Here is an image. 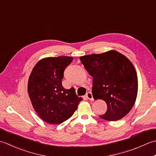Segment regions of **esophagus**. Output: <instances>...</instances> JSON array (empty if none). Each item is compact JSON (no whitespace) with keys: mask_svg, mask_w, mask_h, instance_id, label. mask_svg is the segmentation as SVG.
Returning <instances> with one entry per match:
<instances>
[{"mask_svg":"<svg viewBox=\"0 0 156 156\" xmlns=\"http://www.w3.org/2000/svg\"><path fill=\"white\" fill-rule=\"evenodd\" d=\"M86 97H87V98L88 99H89L90 101H93L94 100L93 97V94L90 92H88L86 94Z\"/></svg>","mask_w":156,"mask_h":156,"instance_id":"34e87169","label":"esophagus"}]
</instances>
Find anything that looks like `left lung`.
Masks as SVG:
<instances>
[{"instance_id":"obj_1","label":"left lung","mask_w":156,"mask_h":156,"mask_svg":"<svg viewBox=\"0 0 156 156\" xmlns=\"http://www.w3.org/2000/svg\"><path fill=\"white\" fill-rule=\"evenodd\" d=\"M80 59L93 78V98L107 103V112L99 117L116 121L129 114L138 92V78L132 62L114 50L82 56Z\"/></svg>"}]
</instances>
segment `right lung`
I'll list each match as a JSON object with an SVG mask.
<instances>
[{"label": "right lung", "mask_w": 156, "mask_h": 156, "mask_svg": "<svg viewBox=\"0 0 156 156\" xmlns=\"http://www.w3.org/2000/svg\"><path fill=\"white\" fill-rule=\"evenodd\" d=\"M72 60L68 56L43 58L30 75L29 97L36 114L46 122H63L72 116L82 100L77 96L74 88L66 89L62 84L64 70Z\"/></svg>", "instance_id": "obj_1"}]
</instances>
